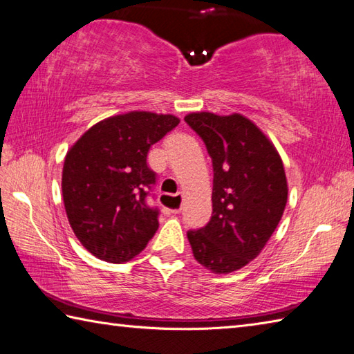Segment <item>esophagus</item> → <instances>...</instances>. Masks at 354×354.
Instances as JSON below:
<instances>
[{
    "instance_id": "34e87169",
    "label": "esophagus",
    "mask_w": 354,
    "mask_h": 354,
    "mask_svg": "<svg viewBox=\"0 0 354 354\" xmlns=\"http://www.w3.org/2000/svg\"><path fill=\"white\" fill-rule=\"evenodd\" d=\"M177 197H178V198H182V196H180V194H177ZM171 212H172V214H180V212H182V207H178V209H172Z\"/></svg>"
}]
</instances>
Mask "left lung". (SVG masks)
<instances>
[{"label":"left lung","instance_id":"8db88e82","mask_svg":"<svg viewBox=\"0 0 354 354\" xmlns=\"http://www.w3.org/2000/svg\"><path fill=\"white\" fill-rule=\"evenodd\" d=\"M185 122L212 158V217L187 230L194 258L214 273H230L259 255L287 203L283 160L272 142L241 114L191 113Z\"/></svg>","mask_w":354,"mask_h":354}]
</instances>
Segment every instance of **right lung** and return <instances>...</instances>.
<instances>
[{
    "label": "right lung",
    "mask_w": 354,
    "mask_h": 354,
    "mask_svg": "<svg viewBox=\"0 0 354 354\" xmlns=\"http://www.w3.org/2000/svg\"><path fill=\"white\" fill-rule=\"evenodd\" d=\"M172 114L131 111L93 125L66 156L62 197L82 246L108 263H125L158 229V209L147 203L156 185L149 148L178 125Z\"/></svg>",
    "instance_id": "add662e5"
}]
</instances>
